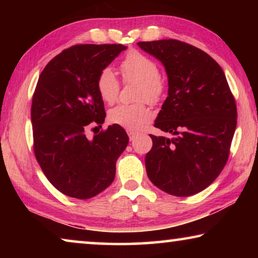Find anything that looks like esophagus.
I'll return each mask as SVG.
<instances>
[{
	"mask_svg": "<svg viewBox=\"0 0 258 258\" xmlns=\"http://www.w3.org/2000/svg\"><path fill=\"white\" fill-rule=\"evenodd\" d=\"M127 134H128V138H130L131 141H133V140L137 138V135H138V133L133 132V131H127Z\"/></svg>",
	"mask_w": 258,
	"mask_h": 258,
	"instance_id": "obj_1",
	"label": "esophagus"
}]
</instances>
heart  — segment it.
Instances as JSON below:
<instances>
[{
  "label": "heart",
  "mask_w": 258,
  "mask_h": 258,
  "mask_svg": "<svg viewBox=\"0 0 258 258\" xmlns=\"http://www.w3.org/2000/svg\"><path fill=\"white\" fill-rule=\"evenodd\" d=\"M120 73L125 82H138V100H146L156 104L165 94V83L159 76V69L141 52L131 51L120 63ZM97 89L104 102L113 103L118 98L119 82L110 68H104L99 74ZM110 123L128 131L141 130L152 118V112L146 103L118 104L109 111Z\"/></svg>",
  "instance_id": "1"
}]
</instances>
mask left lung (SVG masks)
Listing matches in <instances>:
<instances>
[{"mask_svg":"<svg viewBox=\"0 0 258 258\" xmlns=\"http://www.w3.org/2000/svg\"><path fill=\"white\" fill-rule=\"evenodd\" d=\"M164 64L168 97L155 127L172 138L155 137L146 156L149 180L176 197L198 194L220 175L237 126V106L224 75L206 52L177 40L139 42Z\"/></svg>","mask_w":258,"mask_h":258,"instance_id":"obj_1","label":"left lung"}]
</instances>
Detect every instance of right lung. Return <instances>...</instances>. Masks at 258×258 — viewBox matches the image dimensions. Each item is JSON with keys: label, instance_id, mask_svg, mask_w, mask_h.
Masks as SVG:
<instances>
[{"label": "right lung", "instance_id": "add662e5", "mask_svg": "<svg viewBox=\"0 0 258 258\" xmlns=\"http://www.w3.org/2000/svg\"><path fill=\"white\" fill-rule=\"evenodd\" d=\"M126 49L74 45L54 56L38 78L30 113L35 157L51 184L68 197L89 199L107 189L127 147V134L115 124L93 139L86 137L91 126L101 127L106 118L99 74Z\"/></svg>", "mask_w": 258, "mask_h": 258}]
</instances>
